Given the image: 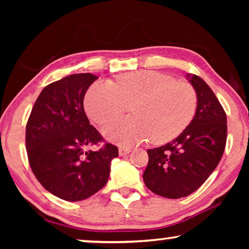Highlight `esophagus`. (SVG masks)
I'll return each mask as SVG.
<instances>
[{
	"instance_id": "1",
	"label": "esophagus",
	"mask_w": 249,
	"mask_h": 249,
	"mask_svg": "<svg viewBox=\"0 0 249 249\" xmlns=\"http://www.w3.org/2000/svg\"><path fill=\"white\" fill-rule=\"evenodd\" d=\"M130 151H132V149L130 148H126V147H120L119 154H120V156H126V155H128Z\"/></svg>"
}]
</instances>
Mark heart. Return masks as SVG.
<instances>
[{"label": "heart", "mask_w": 249, "mask_h": 249, "mask_svg": "<svg viewBox=\"0 0 249 249\" xmlns=\"http://www.w3.org/2000/svg\"><path fill=\"white\" fill-rule=\"evenodd\" d=\"M134 104L133 115L107 123L102 128L107 140L134 146L153 138L171 141L191 123L197 95L191 84L177 81L155 71H137L117 79L115 84L95 82L84 98L87 114L96 124L120 116Z\"/></svg>", "instance_id": "b5f03b06"}]
</instances>
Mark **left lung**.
<instances>
[{"mask_svg": "<svg viewBox=\"0 0 249 249\" xmlns=\"http://www.w3.org/2000/svg\"><path fill=\"white\" fill-rule=\"evenodd\" d=\"M187 79L197 95L195 117L175 140L147 150L142 175L150 191L168 199L197 190L218 165L226 144V114L220 101L203 79L196 74Z\"/></svg>", "mask_w": 249, "mask_h": 249, "instance_id": "left-lung-1", "label": "left lung"}]
</instances>
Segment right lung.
Wrapping results in <instances>:
<instances>
[{"label":"right lung","instance_id":"1","mask_svg":"<svg viewBox=\"0 0 249 249\" xmlns=\"http://www.w3.org/2000/svg\"><path fill=\"white\" fill-rule=\"evenodd\" d=\"M98 77L77 73L45 87L34 104L26 125L28 161L40 184L62 200H86L107 184L112 144L98 151L88 147L102 142L83 107L87 90Z\"/></svg>","mask_w":249,"mask_h":249}]
</instances>
